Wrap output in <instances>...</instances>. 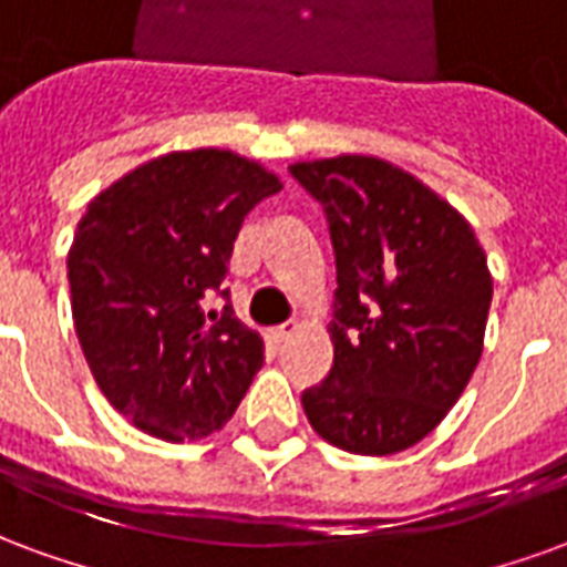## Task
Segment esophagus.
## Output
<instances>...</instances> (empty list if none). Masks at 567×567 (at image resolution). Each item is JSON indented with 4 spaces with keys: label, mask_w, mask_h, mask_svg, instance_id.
Wrapping results in <instances>:
<instances>
[{
    "label": "esophagus",
    "mask_w": 567,
    "mask_h": 567,
    "mask_svg": "<svg viewBox=\"0 0 567 567\" xmlns=\"http://www.w3.org/2000/svg\"><path fill=\"white\" fill-rule=\"evenodd\" d=\"M296 332H299V323H284L271 329V338H275V341H287V338H292Z\"/></svg>",
    "instance_id": "esophagus-1"
}]
</instances>
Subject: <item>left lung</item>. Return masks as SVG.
Returning a JSON list of instances; mask_svg holds the SVG:
<instances>
[{
  "label": "left lung",
  "instance_id": "8db88e82",
  "mask_svg": "<svg viewBox=\"0 0 567 567\" xmlns=\"http://www.w3.org/2000/svg\"><path fill=\"white\" fill-rule=\"evenodd\" d=\"M326 210L338 289L329 378L301 395L313 432L359 456L432 435L483 353L493 275L447 198L365 153L289 165Z\"/></svg>",
  "mask_w": 567,
  "mask_h": 567
}]
</instances>
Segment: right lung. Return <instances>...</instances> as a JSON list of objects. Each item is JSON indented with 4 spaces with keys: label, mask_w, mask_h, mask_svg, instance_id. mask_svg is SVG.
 Wrapping results in <instances>:
<instances>
[{
    "label": "right lung",
    "mask_w": 567,
    "mask_h": 567,
    "mask_svg": "<svg viewBox=\"0 0 567 567\" xmlns=\"http://www.w3.org/2000/svg\"><path fill=\"white\" fill-rule=\"evenodd\" d=\"M284 181L226 147L153 156L99 193L69 247L72 320L111 408L159 441L229 423L262 369V334L205 313L247 210Z\"/></svg>",
    "instance_id": "right-lung-1"
}]
</instances>
